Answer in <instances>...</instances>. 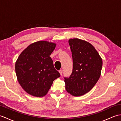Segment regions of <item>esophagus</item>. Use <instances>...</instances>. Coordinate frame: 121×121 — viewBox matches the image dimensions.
I'll list each match as a JSON object with an SVG mask.
<instances>
[{"mask_svg": "<svg viewBox=\"0 0 121 121\" xmlns=\"http://www.w3.org/2000/svg\"><path fill=\"white\" fill-rule=\"evenodd\" d=\"M59 73H60L61 76L62 75V73H63V70H59Z\"/></svg>", "mask_w": 121, "mask_h": 121, "instance_id": "obj_1", "label": "esophagus"}]
</instances>
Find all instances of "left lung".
I'll use <instances>...</instances> for the list:
<instances>
[{"instance_id": "left-lung-1", "label": "left lung", "mask_w": 121, "mask_h": 121, "mask_svg": "<svg viewBox=\"0 0 121 121\" xmlns=\"http://www.w3.org/2000/svg\"><path fill=\"white\" fill-rule=\"evenodd\" d=\"M73 58V71L65 78V89L73 96L84 95L93 88L101 75L102 60L91 43L78 38L69 40Z\"/></svg>"}]
</instances>
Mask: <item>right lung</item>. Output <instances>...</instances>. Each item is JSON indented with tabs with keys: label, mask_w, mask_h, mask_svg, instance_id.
Listing matches in <instances>:
<instances>
[{
	"label": "right lung",
	"mask_w": 121,
	"mask_h": 121,
	"mask_svg": "<svg viewBox=\"0 0 121 121\" xmlns=\"http://www.w3.org/2000/svg\"><path fill=\"white\" fill-rule=\"evenodd\" d=\"M56 43L40 40L30 44L15 62L17 79L22 88L32 96H45L60 74L54 68L50 55Z\"/></svg>",
	"instance_id": "right-lung-1"
}]
</instances>
